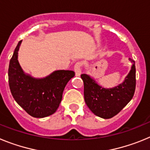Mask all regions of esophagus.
<instances>
[{"label":"esophagus","mask_w":150,"mask_h":150,"mask_svg":"<svg viewBox=\"0 0 150 150\" xmlns=\"http://www.w3.org/2000/svg\"><path fill=\"white\" fill-rule=\"evenodd\" d=\"M81 67L82 62H76L74 65V71H75V75L76 76H79L81 74Z\"/></svg>","instance_id":"esophagus-1"}]
</instances>
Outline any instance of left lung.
I'll return each instance as SVG.
<instances>
[{
  "label": "left lung",
  "mask_w": 150,
  "mask_h": 150,
  "mask_svg": "<svg viewBox=\"0 0 150 150\" xmlns=\"http://www.w3.org/2000/svg\"><path fill=\"white\" fill-rule=\"evenodd\" d=\"M131 71L124 81L112 88H107L96 83L94 78L83 74L85 102L90 110L97 116L110 119L118 114L132 99L136 86L135 62L132 59Z\"/></svg>",
  "instance_id": "obj_1"
}]
</instances>
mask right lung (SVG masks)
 <instances>
[{"mask_svg":"<svg viewBox=\"0 0 150 150\" xmlns=\"http://www.w3.org/2000/svg\"><path fill=\"white\" fill-rule=\"evenodd\" d=\"M19 41L10 59L8 77L13 98L33 117L44 118L59 108L66 85L75 76L73 71H55L46 77L34 78L24 72L18 61Z\"/></svg>","mask_w":150,"mask_h":150,"instance_id":"1","label":"right lung"}]
</instances>
